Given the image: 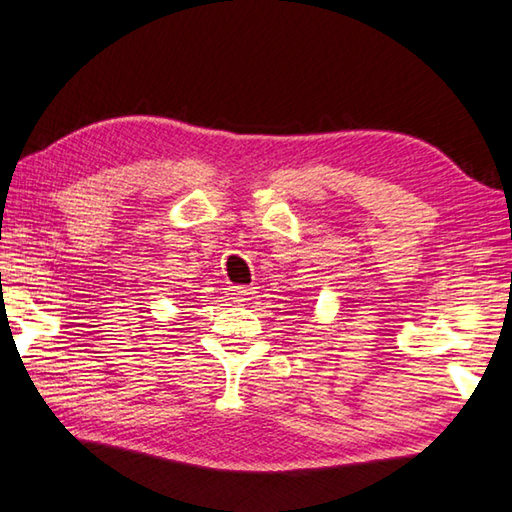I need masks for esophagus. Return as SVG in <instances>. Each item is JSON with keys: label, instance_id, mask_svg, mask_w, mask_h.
<instances>
[{"label": "esophagus", "instance_id": "1", "mask_svg": "<svg viewBox=\"0 0 512 512\" xmlns=\"http://www.w3.org/2000/svg\"><path fill=\"white\" fill-rule=\"evenodd\" d=\"M253 293H255L253 287H246V284H239V287H230V289H228V298H230L232 302H246V300L253 298Z\"/></svg>", "mask_w": 512, "mask_h": 512}]
</instances>
